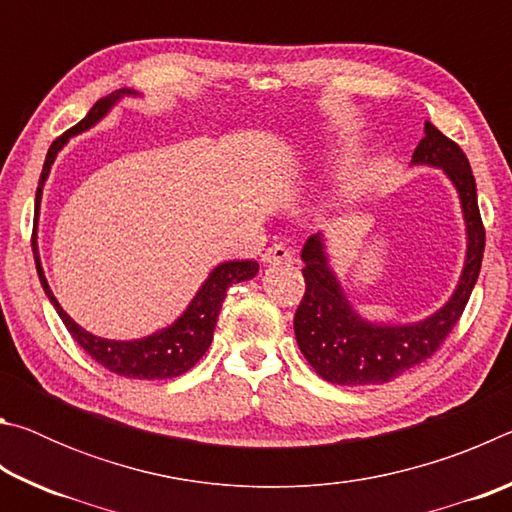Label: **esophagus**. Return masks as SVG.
I'll list each match as a JSON object with an SVG mask.
<instances>
[{"instance_id": "esophagus-1", "label": "esophagus", "mask_w": 512, "mask_h": 512, "mask_svg": "<svg viewBox=\"0 0 512 512\" xmlns=\"http://www.w3.org/2000/svg\"><path fill=\"white\" fill-rule=\"evenodd\" d=\"M264 264H291L293 262V253L282 244H275L271 248H266V253L262 255Z\"/></svg>"}]
</instances>
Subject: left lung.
<instances>
[{"mask_svg":"<svg viewBox=\"0 0 512 512\" xmlns=\"http://www.w3.org/2000/svg\"><path fill=\"white\" fill-rule=\"evenodd\" d=\"M411 164L443 169L461 201L467 250L458 284L443 307L418 323H372L350 305L329 255L323 232L302 246L305 296L298 305L293 329L300 352L325 381L339 386L386 384L427 361L458 323L481 271L485 230L476 203V183L461 146L424 121V137L415 146Z\"/></svg>","mask_w":512,"mask_h":512,"instance_id":"1","label":"left lung"}]
</instances>
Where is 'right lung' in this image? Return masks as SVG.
<instances>
[{"label":"right lung","mask_w":512,"mask_h":512,"mask_svg":"<svg viewBox=\"0 0 512 512\" xmlns=\"http://www.w3.org/2000/svg\"><path fill=\"white\" fill-rule=\"evenodd\" d=\"M124 97H137V92L121 88L117 92L108 94V97L99 99L97 103H94L88 115H85V119H81L79 124H76L74 128H69L65 135H60L58 140L49 146L45 167H42V173H40L38 192H36L33 255H36L38 277H40V284H42V289H45L49 302L58 311V316L63 318L67 332L74 336V341L79 343L94 361L101 363L103 368H108L110 372H115V375H121V377L171 379V377L185 375L189 368H194L196 361L203 357L207 348H210L216 320H219V314H221L225 291H228L232 284H237V282L253 280L259 271L257 262H253V259H241V262L219 264L216 268H212L210 275H207V280L201 284V289L196 291V296L187 305V309L176 320H173L171 325L162 327V329H158V332H153L149 336H142V339L115 341V339H103V336L88 332V329H83L79 323H74V320L67 316V311L58 305L54 291L49 289V282L45 277V271H42L40 253H38V241H36L38 214H40L42 189H45V183L49 178L51 164H54L60 149H63V146L69 142V137L85 133L94 124H99V121L108 115L110 108Z\"/></svg>","instance_id":"add662e5"}]
</instances>
